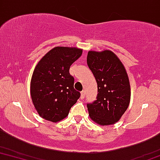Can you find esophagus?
I'll list each match as a JSON object with an SVG mask.
<instances>
[{
	"label": "esophagus",
	"mask_w": 160,
	"mask_h": 160,
	"mask_svg": "<svg viewBox=\"0 0 160 160\" xmlns=\"http://www.w3.org/2000/svg\"><path fill=\"white\" fill-rule=\"evenodd\" d=\"M85 96H86V92H85V91H82V92H81V96H80V98L83 99L85 98Z\"/></svg>",
	"instance_id": "1"
}]
</instances>
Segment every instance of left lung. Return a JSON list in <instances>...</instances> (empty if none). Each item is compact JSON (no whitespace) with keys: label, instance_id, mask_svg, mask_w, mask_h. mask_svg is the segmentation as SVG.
I'll return each instance as SVG.
<instances>
[{"label":"left lung","instance_id":"obj_1","mask_svg":"<svg viewBox=\"0 0 160 160\" xmlns=\"http://www.w3.org/2000/svg\"><path fill=\"white\" fill-rule=\"evenodd\" d=\"M87 64L98 83L97 100L87 104L89 117L100 125L116 123L128 108L131 88L125 68L114 52L89 51Z\"/></svg>","mask_w":160,"mask_h":160}]
</instances>
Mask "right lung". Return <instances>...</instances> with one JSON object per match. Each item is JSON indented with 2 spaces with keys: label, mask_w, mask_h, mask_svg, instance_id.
Listing matches in <instances>:
<instances>
[{
  "label": "right lung",
  "mask_w": 160,
  "mask_h": 160,
  "mask_svg": "<svg viewBox=\"0 0 160 160\" xmlns=\"http://www.w3.org/2000/svg\"><path fill=\"white\" fill-rule=\"evenodd\" d=\"M82 53L78 48L57 46L36 66L30 93L38 114L45 120L53 122L63 120L80 97V93L74 88V79L69 68Z\"/></svg>",
  "instance_id": "add662e5"
}]
</instances>
